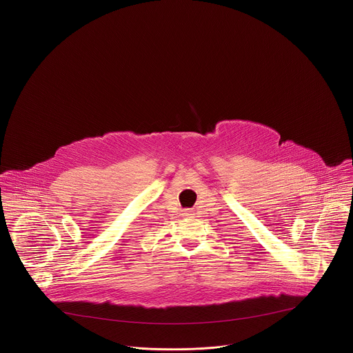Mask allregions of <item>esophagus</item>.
Masks as SVG:
<instances>
[{"instance_id":"1","label":"esophagus","mask_w":353,"mask_h":353,"mask_svg":"<svg viewBox=\"0 0 353 353\" xmlns=\"http://www.w3.org/2000/svg\"><path fill=\"white\" fill-rule=\"evenodd\" d=\"M192 211H183V216L184 218H192Z\"/></svg>"}]
</instances>
